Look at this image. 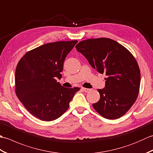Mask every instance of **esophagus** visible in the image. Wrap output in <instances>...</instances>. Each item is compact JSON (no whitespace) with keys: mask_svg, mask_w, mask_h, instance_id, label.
I'll list each match as a JSON object with an SVG mask.
<instances>
[{"mask_svg":"<svg viewBox=\"0 0 153 153\" xmlns=\"http://www.w3.org/2000/svg\"><path fill=\"white\" fill-rule=\"evenodd\" d=\"M82 90L84 92L87 93V92H89L91 89H87V88H84V87H83V88H82Z\"/></svg>","mask_w":153,"mask_h":153,"instance_id":"esophagus-1","label":"esophagus"}]
</instances>
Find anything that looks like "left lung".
<instances>
[{"mask_svg": "<svg viewBox=\"0 0 153 153\" xmlns=\"http://www.w3.org/2000/svg\"><path fill=\"white\" fill-rule=\"evenodd\" d=\"M76 48L99 73L107 76L105 87L98 89L100 99L93 104L94 109L109 120L124 115L135 102L140 87V70L134 56L108 38L82 41Z\"/></svg>", "mask_w": 153, "mask_h": 153, "instance_id": "1", "label": "left lung"}]
</instances>
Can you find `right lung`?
Segmentation results:
<instances>
[{
    "mask_svg": "<svg viewBox=\"0 0 153 153\" xmlns=\"http://www.w3.org/2000/svg\"><path fill=\"white\" fill-rule=\"evenodd\" d=\"M77 41L45 44L27 52L16 66V93L32 115L43 121L59 118L69 108L79 87L66 88L61 79L64 62Z\"/></svg>",
    "mask_w": 153,
    "mask_h": 153,
    "instance_id": "right-lung-1",
    "label": "right lung"
}]
</instances>
